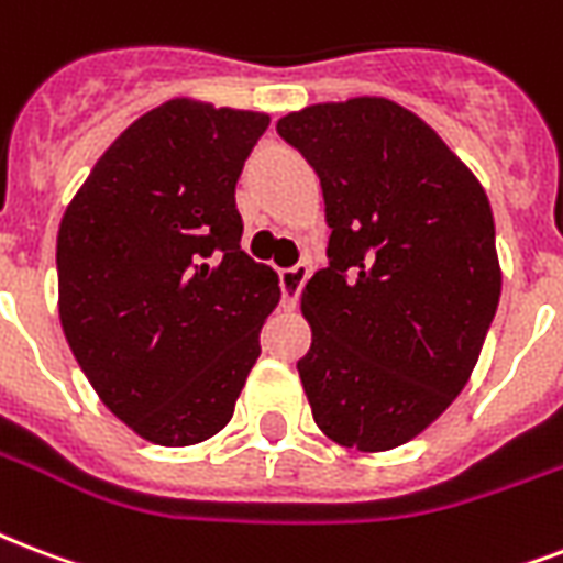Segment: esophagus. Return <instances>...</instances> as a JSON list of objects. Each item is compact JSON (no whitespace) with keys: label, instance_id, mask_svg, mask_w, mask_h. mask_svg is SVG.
Here are the masks:
<instances>
[{"label":"esophagus","instance_id":"1","mask_svg":"<svg viewBox=\"0 0 563 563\" xmlns=\"http://www.w3.org/2000/svg\"><path fill=\"white\" fill-rule=\"evenodd\" d=\"M310 277V265L298 263L291 268H283L280 272V289H283V307H295L298 303V295L303 289V283Z\"/></svg>","mask_w":563,"mask_h":563}]
</instances>
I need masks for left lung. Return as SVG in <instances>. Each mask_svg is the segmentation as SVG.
<instances>
[{"label": "left lung", "mask_w": 563, "mask_h": 563, "mask_svg": "<svg viewBox=\"0 0 563 563\" xmlns=\"http://www.w3.org/2000/svg\"><path fill=\"white\" fill-rule=\"evenodd\" d=\"M277 132L321 179L328 268L300 310L312 419L357 452L405 445L461 396L501 295L490 200L413 111L384 97L319 102Z\"/></svg>", "instance_id": "obj_1"}]
</instances>
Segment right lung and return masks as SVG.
<instances>
[{
	"label": "right lung",
	"instance_id": "right-lung-1",
	"mask_svg": "<svg viewBox=\"0 0 563 563\" xmlns=\"http://www.w3.org/2000/svg\"><path fill=\"white\" fill-rule=\"evenodd\" d=\"M272 118L167 100L93 165L58 227V316L102 405L156 445L233 419L280 300L242 251L235 183Z\"/></svg>",
	"mask_w": 563,
	"mask_h": 563
}]
</instances>
